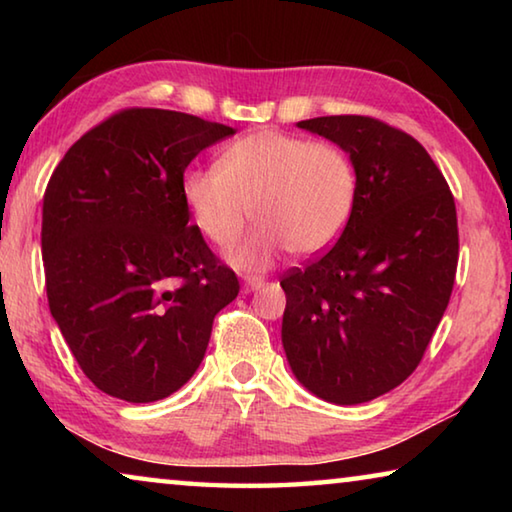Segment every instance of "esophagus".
Segmentation results:
<instances>
[{
    "mask_svg": "<svg viewBox=\"0 0 512 512\" xmlns=\"http://www.w3.org/2000/svg\"><path fill=\"white\" fill-rule=\"evenodd\" d=\"M262 287H264V277L246 275V280H244V289L246 291H257V289H262Z\"/></svg>",
    "mask_w": 512,
    "mask_h": 512,
    "instance_id": "1",
    "label": "esophagus"
}]
</instances>
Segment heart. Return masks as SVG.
Listing matches in <instances>:
<instances>
[{"label":"heart","instance_id":"1","mask_svg":"<svg viewBox=\"0 0 512 512\" xmlns=\"http://www.w3.org/2000/svg\"><path fill=\"white\" fill-rule=\"evenodd\" d=\"M357 194V164L343 146L282 131L239 137L219 153L216 167L183 178L196 228L214 246L237 244L253 210L257 230L230 253L241 268H266L282 248L323 253L348 228Z\"/></svg>","mask_w":512,"mask_h":512}]
</instances>
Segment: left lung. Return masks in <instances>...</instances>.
<instances>
[{"label": "left lung", "mask_w": 512, "mask_h": 512, "mask_svg": "<svg viewBox=\"0 0 512 512\" xmlns=\"http://www.w3.org/2000/svg\"><path fill=\"white\" fill-rule=\"evenodd\" d=\"M359 173L339 241L282 277V345L302 386L334 404L393 391L418 368L454 289L458 223L443 173L409 133L363 115L300 121Z\"/></svg>", "instance_id": "1"}]
</instances>
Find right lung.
<instances>
[{"label":"right lung","instance_id":"right-lung-1","mask_svg":"<svg viewBox=\"0 0 512 512\" xmlns=\"http://www.w3.org/2000/svg\"><path fill=\"white\" fill-rule=\"evenodd\" d=\"M230 126L126 108L58 162L42 201L51 316L99 391L144 404L194 375L239 280L189 223L187 164Z\"/></svg>","mask_w":512,"mask_h":512}]
</instances>
